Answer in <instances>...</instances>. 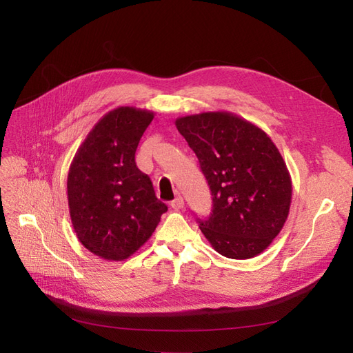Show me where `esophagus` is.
I'll return each mask as SVG.
<instances>
[{"instance_id": "obj_1", "label": "esophagus", "mask_w": 353, "mask_h": 353, "mask_svg": "<svg viewBox=\"0 0 353 353\" xmlns=\"http://www.w3.org/2000/svg\"><path fill=\"white\" fill-rule=\"evenodd\" d=\"M170 208H172L174 210H181L184 208V199L176 197L174 201H170Z\"/></svg>"}]
</instances>
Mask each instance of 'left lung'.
I'll use <instances>...</instances> for the list:
<instances>
[{"label":"left lung","instance_id":"obj_1","mask_svg":"<svg viewBox=\"0 0 353 353\" xmlns=\"http://www.w3.org/2000/svg\"><path fill=\"white\" fill-rule=\"evenodd\" d=\"M212 191L203 236L219 254L250 259L270 248L287 221L292 176L279 148L258 125L231 112L176 117Z\"/></svg>","mask_w":353,"mask_h":353}]
</instances>
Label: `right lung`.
<instances>
[{"label": "right lung", "instance_id": "right-lung-1", "mask_svg": "<svg viewBox=\"0 0 353 353\" xmlns=\"http://www.w3.org/2000/svg\"><path fill=\"white\" fill-rule=\"evenodd\" d=\"M152 110L121 105L92 126L68 174L72 225L85 249L105 261H125L152 237L168 210L135 152Z\"/></svg>", "mask_w": 353, "mask_h": 353}]
</instances>
